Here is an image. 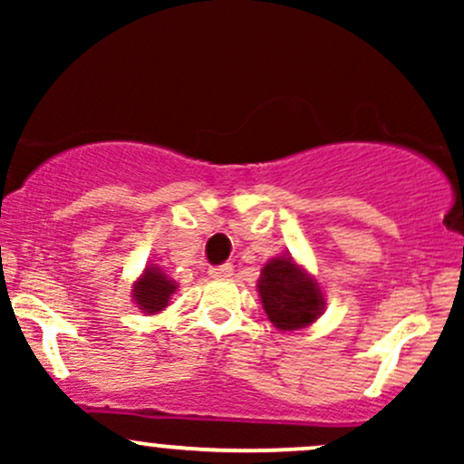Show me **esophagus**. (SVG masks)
<instances>
[{
    "instance_id": "esophagus-1",
    "label": "esophagus",
    "mask_w": 464,
    "mask_h": 464,
    "mask_svg": "<svg viewBox=\"0 0 464 464\" xmlns=\"http://www.w3.org/2000/svg\"><path fill=\"white\" fill-rule=\"evenodd\" d=\"M231 275H233V266L231 264L214 266V268L209 270L211 279H231Z\"/></svg>"
}]
</instances>
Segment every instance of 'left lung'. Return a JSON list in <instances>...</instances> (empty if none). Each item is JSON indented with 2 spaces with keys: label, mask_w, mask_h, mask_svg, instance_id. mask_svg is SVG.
I'll list each match as a JSON object with an SVG mask.
<instances>
[{
  "label": "left lung",
  "mask_w": 464,
  "mask_h": 464,
  "mask_svg": "<svg viewBox=\"0 0 464 464\" xmlns=\"http://www.w3.org/2000/svg\"><path fill=\"white\" fill-rule=\"evenodd\" d=\"M257 292L266 316L281 332L307 327L324 310L321 285L290 255H279L264 266Z\"/></svg>",
  "instance_id": "8db88e82"
}]
</instances>
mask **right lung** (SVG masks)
I'll return each instance as SVG.
<instances>
[{"instance_id": "right-lung-1", "label": "right lung", "mask_w": 464, "mask_h": 464, "mask_svg": "<svg viewBox=\"0 0 464 464\" xmlns=\"http://www.w3.org/2000/svg\"><path fill=\"white\" fill-rule=\"evenodd\" d=\"M177 281L169 279L159 266H146L143 275L132 284V301L137 303L141 312L159 314L165 310L169 296L177 292Z\"/></svg>"}]
</instances>
